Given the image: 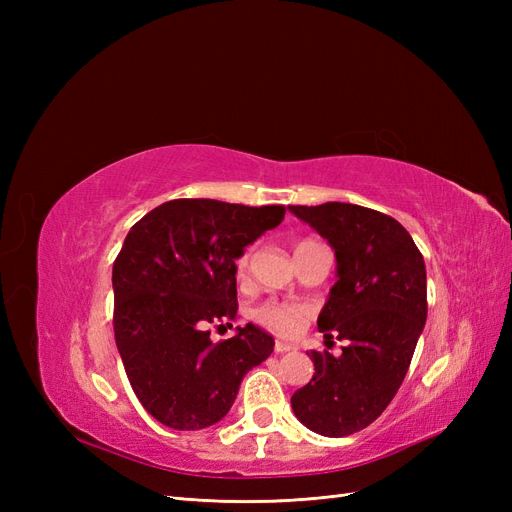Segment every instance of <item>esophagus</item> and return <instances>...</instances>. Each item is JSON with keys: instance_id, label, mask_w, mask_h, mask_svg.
Returning a JSON list of instances; mask_svg holds the SVG:
<instances>
[{"instance_id": "34e87169", "label": "esophagus", "mask_w": 512, "mask_h": 512, "mask_svg": "<svg viewBox=\"0 0 512 512\" xmlns=\"http://www.w3.org/2000/svg\"><path fill=\"white\" fill-rule=\"evenodd\" d=\"M294 350V344H288V342H275V352H290Z\"/></svg>"}]
</instances>
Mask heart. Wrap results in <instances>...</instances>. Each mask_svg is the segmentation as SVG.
Returning <instances> with one entry per match:
<instances>
[{
	"instance_id": "b5f03b06",
	"label": "heart",
	"mask_w": 512,
	"mask_h": 512,
	"mask_svg": "<svg viewBox=\"0 0 512 512\" xmlns=\"http://www.w3.org/2000/svg\"><path fill=\"white\" fill-rule=\"evenodd\" d=\"M247 267V256L239 260V271ZM256 320L277 335H294L303 327V320L307 316V307L301 303H288V301H267L256 309Z\"/></svg>"
}]
</instances>
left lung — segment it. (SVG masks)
<instances>
[{
    "instance_id": "1",
    "label": "left lung",
    "mask_w": 512,
    "mask_h": 512,
    "mask_svg": "<svg viewBox=\"0 0 512 512\" xmlns=\"http://www.w3.org/2000/svg\"><path fill=\"white\" fill-rule=\"evenodd\" d=\"M335 252L337 282L318 316L342 354L309 352L316 374L292 395L294 416L327 438L371 425L404 382L427 320L425 260L391 215L350 203L288 207Z\"/></svg>"
}]
</instances>
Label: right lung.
<instances>
[{"instance_id":"add662e5","label":"right lung","mask_w":512,"mask_h":512,"mask_svg":"<svg viewBox=\"0 0 512 512\" xmlns=\"http://www.w3.org/2000/svg\"><path fill=\"white\" fill-rule=\"evenodd\" d=\"M284 213L179 198L130 228L113 265L115 342L138 401L162 425L196 431L222 421L247 371L269 359L275 339L265 329L247 322L213 344L209 324L232 327L237 260Z\"/></svg>"}]
</instances>
